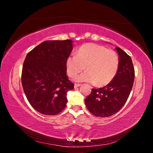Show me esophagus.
<instances>
[{
  "label": "esophagus",
  "instance_id": "34e87169",
  "mask_svg": "<svg viewBox=\"0 0 153 153\" xmlns=\"http://www.w3.org/2000/svg\"><path fill=\"white\" fill-rule=\"evenodd\" d=\"M80 86H81V84H74V88H76L79 87Z\"/></svg>",
  "mask_w": 153,
  "mask_h": 153
}]
</instances>
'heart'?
Segmentation results:
<instances>
[{
	"mask_svg": "<svg viewBox=\"0 0 153 153\" xmlns=\"http://www.w3.org/2000/svg\"><path fill=\"white\" fill-rule=\"evenodd\" d=\"M68 76L76 77L80 72L86 71L77 77L78 82H94L97 86L109 84L117 73L120 59L115 51L101 45L88 43L80 46L76 55L67 58Z\"/></svg>",
	"mask_w": 153,
	"mask_h": 153,
	"instance_id": "obj_1",
	"label": "heart"
}]
</instances>
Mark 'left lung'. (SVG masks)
Segmentation results:
<instances>
[{
	"label": "left lung",
	"instance_id": "obj_1",
	"mask_svg": "<svg viewBox=\"0 0 153 153\" xmlns=\"http://www.w3.org/2000/svg\"><path fill=\"white\" fill-rule=\"evenodd\" d=\"M115 49L120 59L115 77L105 87L92 88L85 99L88 109L97 117H108L117 113L126 102L134 84L135 72L131 57L120 48Z\"/></svg>",
	"mask_w": 153,
	"mask_h": 153
}]
</instances>
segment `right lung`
<instances>
[{
  "instance_id": "1",
  "label": "right lung",
  "mask_w": 153,
  "mask_h": 153,
  "mask_svg": "<svg viewBox=\"0 0 153 153\" xmlns=\"http://www.w3.org/2000/svg\"><path fill=\"white\" fill-rule=\"evenodd\" d=\"M72 49L71 40H47L36 46L25 59L23 89L31 106L43 115L61 112L67 102V92L74 89L65 64Z\"/></svg>"
}]
</instances>
